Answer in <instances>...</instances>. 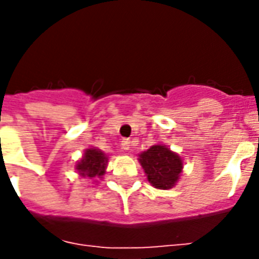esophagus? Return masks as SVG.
Returning <instances> with one entry per match:
<instances>
[{
  "instance_id": "obj_1",
  "label": "esophagus",
  "mask_w": 259,
  "mask_h": 259,
  "mask_svg": "<svg viewBox=\"0 0 259 259\" xmlns=\"http://www.w3.org/2000/svg\"><path fill=\"white\" fill-rule=\"evenodd\" d=\"M130 144H132V143H130L129 139H123V140L120 141V147H122V150H124V151H127V150H129Z\"/></svg>"
}]
</instances>
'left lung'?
I'll return each mask as SVG.
<instances>
[{"instance_id":"8db88e82","label":"left lung","mask_w":259,"mask_h":259,"mask_svg":"<svg viewBox=\"0 0 259 259\" xmlns=\"http://www.w3.org/2000/svg\"><path fill=\"white\" fill-rule=\"evenodd\" d=\"M139 157L147 179L155 189L168 190L178 183L183 169V161L168 147L163 144L152 146Z\"/></svg>"}]
</instances>
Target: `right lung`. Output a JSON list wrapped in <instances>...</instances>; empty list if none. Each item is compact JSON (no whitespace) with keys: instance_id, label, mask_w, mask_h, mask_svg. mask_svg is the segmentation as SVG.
<instances>
[{"instance_id":"add662e5","label":"right lung","mask_w":259,"mask_h":259,"mask_svg":"<svg viewBox=\"0 0 259 259\" xmlns=\"http://www.w3.org/2000/svg\"><path fill=\"white\" fill-rule=\"evenodd\" d=\"M107 162V155L101 150H98V148H87L81 159L77 161V163H76V170L83 178H89V179L101 178L102 175L105 174Z\"/></svg>"}]
</instances>
